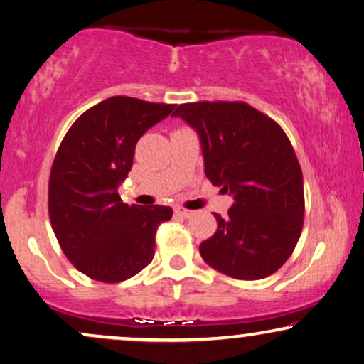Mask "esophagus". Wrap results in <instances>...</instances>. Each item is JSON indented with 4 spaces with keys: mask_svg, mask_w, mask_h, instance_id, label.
Returning a JSON list of instances; mask_svg holds the SVG:
<instances>
[{
    "mask_svg": "<svg viewBox=\"0 0 364 364\" xmlns=\"http://www.w3.org/2000/svg\"><path fill=\"white\" fill-rule=\"evenodd\" d=\"M176 214L181 215V217H191L193 214V210H188V209H186V207H182V205H177L176 207Z\"/></svg>",
    "mask_w": 364,
    "mask_h": 364,
    "instance_id": "34e87169",
    "label": "esophagus"
}]
</instances>
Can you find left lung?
<instances>
[{
    "label": "left lung",
    "mask_w": 364,
    "mask_h": 364,
    "mask_svg": "<svg viewBox=\"0 0 364 364\" xmlns=\"http://www.w3.org/2000/svg\"><path fill=\"white\" fill-rule=\"evenodd\" d=\"M200 136L205 176L234 197L200 256L242 281L267 277L294 251L304 224L303 172L286 132L245 102L182 103L172 113Z\"/></svg>",
    "instance_id": "8db88e82"
}]
</instances>
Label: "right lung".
<instances>
[{"label": "right lung", "instance_id": "add662e5", "mask_svg": "<svg viewBox=\"0 0 364 364\" xmlns=\"http://www.w3.org/2000/svg\"><path fill=\"white\" fill-rule=\"evenodd\" d=\"M173 107L110 97L83 112L61 140L48 182L50 223L61 251L90 279L120 282L152 262L159 225L173 212L125 204L117 188L136 141Z\"/></svg>", "mask_w": 364, "mask_h": 364}]
</instances>
